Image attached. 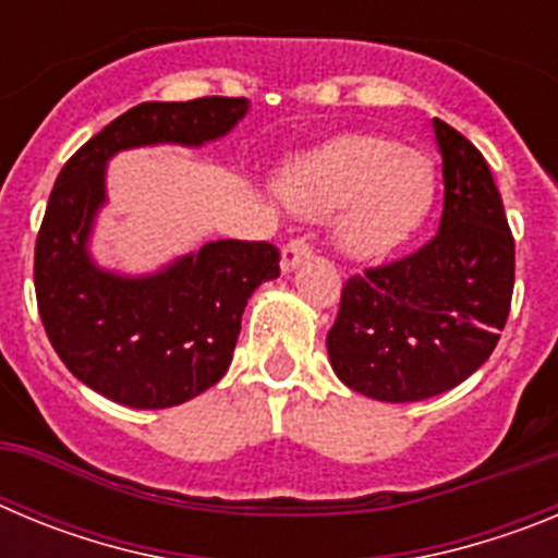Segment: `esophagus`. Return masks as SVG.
Here are the masks:
<instances>
[{
  "instance_id": "esophagus-1",
  "label": "esophagus",
  "mask_w": 558,
  "mask_h": 558,
  "mask_svg": "<svg viewBox=\"0 0 558 558\" xmlns=\"http://www.w3.org/2000/svg\"><path fill=\"white\" fill-rule=\"evenodd\" d=\"M310 254H313L310 243H304V240H290V243L282 248V270H284V274H290V270L302 263V259H307Z\"/></svg>"
}]
</instances>
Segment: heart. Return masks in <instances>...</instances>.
<instances>
[{
	"label": "heart",
	"instance_id": "obj_1",
	"mask_svg": "<svg viewBox=\"0 0 558 558\" xmlns=\"http://www.w3.org/2000/svg\"><path fill=\"white\" fill-rule=\"evenodd\" d=\"M279 190L299 215L322 218L340 209L338 243L374 259L422 229L436 198V170L422 150L383 136H340L290 161Z\"/></svg>",
	"mask_w": 558,
	"mask_h": 558
}]
</instances>
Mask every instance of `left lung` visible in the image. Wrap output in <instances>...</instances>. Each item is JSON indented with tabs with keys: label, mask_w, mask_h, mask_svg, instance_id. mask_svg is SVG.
I'll list each match as a JSON object with an SVG mask.
<instances>
[{
	"label": "left lung",
	"mask_w": 558,
	"mask_h": 558,
	"mask_svg": "<svg viewBox=\"0 0 558 558\" xmlns=\"http://www.w3.org/2000/svg\"><path fill=\"white\" fill-rule=\"evenodd\" d=\"M445 211L430 243L352 276L327 332L343 386L379 402L450 391L495 352L514 290V236L489 165L466 136L433 120Z\"/></svg>",
	"instance_id": "obj_1"
}]
</instances>
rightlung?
Segmentation results:
<instances>
[{
	"mask_svg": "<svg viewBox=\"0 0 558 558\" xmlns=\"http://www.w3.org/2000/svg\"><path fill=\"white\" fill-rule=\"evenodd\" d=\"M245 111V97L142 102L58 172L36 240L38 313L63 366L111 402L156 411L215 386L231 366L251 293L279 276V251L215 240L145 276L100 268L88 240L108 201L106 165L131 147H201Z\"/></svg>",
	"mask_w": 558,
	"mask_h": 558,
	"instance_id": "add662e5",
	"label": "right lung"
}]
</instances>
